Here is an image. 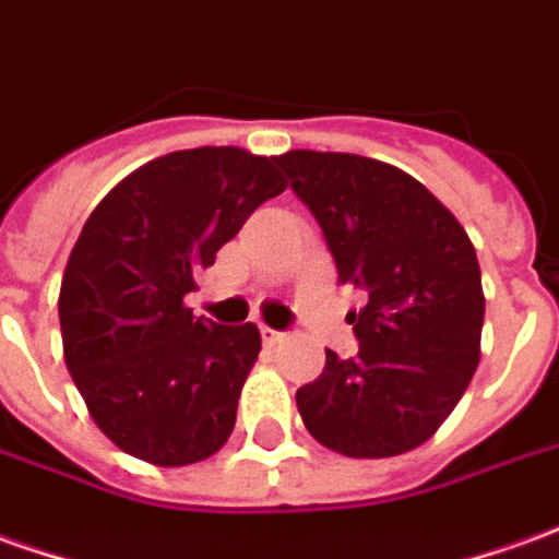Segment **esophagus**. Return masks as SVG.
Wrapping results in <instances>:
<instances>
[{
    "instance_id": "34e87169",
    "label": "esophagus",
    "mask_w": 559,
    "mask_h": 559,
    "mask_svg": "<svg viewBox=\"0 0 559 559\" xmlns=\"http://www.w3.org/2000/svg\"><path fill=\"white\" fill-rule=\"evenodd\" d=\"M260 335H263V342H266L269 347L281 345V342L287 338V333H281V330H272V326H260Z\"/></svg>"
}]
</instances>
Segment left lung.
Wrapping results in <instances>:
<instances>
[{"label": "left lung", "mask_w": 559, "mask_h": 559, "mask_svg": "<svg viewBox=\"0 0 559 559\" xmlns=\"http://www.w3.org/2000/svg\"><path fill=\"white\" fill-rule=\"evenodd\" d=\"M318 217L338 281L366 290L347 311L360 350L296 390L306 429L345 456H396L454 412L481 360L484 290L466 229L408 171L323 151L275 157Z\"/></svg>", "instance_id": "left-lung-1"}]
</instances>
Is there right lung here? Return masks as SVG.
Returning a JSON list of instances; mask_svg holds the SVG:
<instances>
[{
	"label": "right lung",
	"instance_id": "right-lung-1",
	"mask_svg": "<svg viewBox=\"0 0 559 559\" xmlns=\"http://www.w3.org/2000/svg\"><path fill=\"white\" fill-rule=\"evenodd\" d=\"M284 187L275 157L193 147L144 163L87 217L62 272V357L120 451L187 466L226 444L260 330L193 318L185 296Z\"/></svg>",
	"mask_w": 559,
	"mask_h": 559
}]
</instances>
